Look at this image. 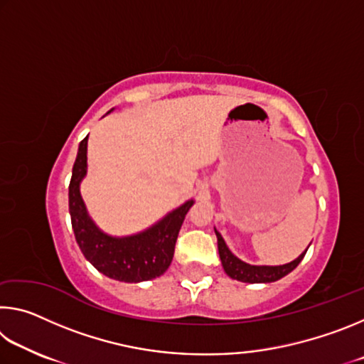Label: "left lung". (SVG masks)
<instances>
[{
	"mask_svg": "<svg viewBox=\"0 0 364 364\" xmlns=\"http://www.w3.org/2000/svg\"><path fill=\"white\" fill-rule=\"evenodd\" d=\"M218 241V254L221 264H223L225 273L232 279H237L241 282H249V284H268V282H274L281 278H284L286 274L291 273L292 269L297 268V264L301 262V258L305 257L306 250L304 254H300L295 260L289 262L286 264H276V267H268V264H249L242 262L241 258H237L228 247L225 239L221 234L215 230ZM310 247V245H308Z\"/></svg>",
	"mask_w": 364,
	"mask_h": 364,
	"instance_id": "1",
	"label": "left lung"
}]
</instances>
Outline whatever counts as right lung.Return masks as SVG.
<instances>
[{
  "label": "right lung",
  "instance_id": "right-lung-1",
  "mask_svg": "<svg viewBox=\"0 0 364 364\" xmlns=\"http://www.w3.org/2000/svg\"><path fill=\"white\" fill-rule=\"evenodd\" d=\"M112 110L110 109L107 114ZM86 149L88 136L78 144L69 184V212L80 250L83 252L86 260L110 279L141 282L159 278L168 269L173 260L178 232L181 230L184 217L194 204V199L186 200L144 231L130 236H112L104 232L90 217L80 194V184L88 171Z\"/></svg>",
  "mask_w": 364,
  "mask_h": 364
}]
</instances>
